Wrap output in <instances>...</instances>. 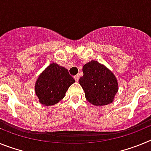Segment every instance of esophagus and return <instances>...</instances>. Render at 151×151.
I'll list each match as a JSON object with an SVG mask.
<instances>
[{
    "label": "esophagus",
    "instance_id": "1",
    "mask_svg": "<svg viewBox=\"0 0 151 151\" xmlns=\"http://www.w3.org/2000/svg\"><path fill=\"white\" fill-rule=\"evenodd\" d=\"M74 78H75V80L76 81V82H78V79H79V76H78V75H76V76H75Z\"/></svg>",
    "mask_w": 151,
    "mask_h": 151
}]
</instances>
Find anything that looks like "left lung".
<instances>
[{"mask_svg":"<svg viewBox=\"0 0 151 151\" xmlns=\"http://www.w3.org/2000/svg\"><path fill=\"white\" fill-rule=\"evenodd\" d=\"M82 72L83 76L78 83L85 91L87 101L96 106L111 104L119 89L115 75L96 60L85 64Z\"/></svg>","mask_w":151,"mask_h":151,"instance_id":"8db88e82","label":"left lung"}]
</instances>
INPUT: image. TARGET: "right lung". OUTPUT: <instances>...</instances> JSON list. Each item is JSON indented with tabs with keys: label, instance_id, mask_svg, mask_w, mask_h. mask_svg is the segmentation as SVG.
I'll return each instance as SVG.
<instances>
[{
	"label": "right lung",
	"instance_id": "right-lung-1",
	"mask_svg": "<svg viewBox=\"0 0 151 151\" xmlns=\"http://www.w3.org/2000/svg\"><path fill=\"white\" fill-rule=\"evenodd\" d=\"M76 82L66 68L52 63L36 80L35 92L45 106H53L66 95L69 86Z\"/></svg>",
	"mask_w": 151,
	"mask_h": 151
}]
</instances>
